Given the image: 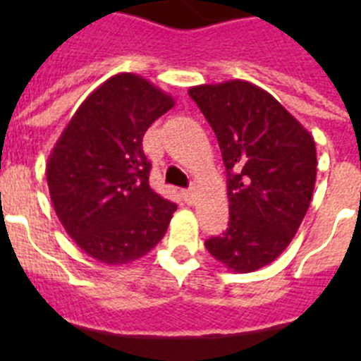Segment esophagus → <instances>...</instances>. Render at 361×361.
<instances>
[{
  "label": "esophagus",
  "mask_w": 361,
  "mask_h": 361,
  "mask_svg": "<svg viewBox=\"0 0 361 361\" xmlns=\"http://www.w3.org/2000/svg\"><path fill=\"white\" fill-rule=\"evenodd\" d=\"M183 195H184V200H186L188 204H195V200H197V190H195V188L184 190Z\"/></svg>",
  "instance_id": "34e87169"
}]
</instances>
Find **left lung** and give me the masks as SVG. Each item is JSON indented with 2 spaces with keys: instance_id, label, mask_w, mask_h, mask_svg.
<instances>
[{
  "instance_id": "8db88e82",
  "label": "left lung",
  "mask_w": 361,
  "mask_h": 361,
  "mask_svg": "<svg viewBox=\"0 0 361 361\" xmlns=\"http://www.w3.org/2000/svg\"><path fill=\"white\" fill-rule=\"evenodd\" d=\"M228 171L229 228L206 250L235 273L280 257L298 231L317 183L311 133L269 92L242 79L191 86Z\"/></svg>"
}]
</instances>
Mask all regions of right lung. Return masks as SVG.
Instances as JSON below:
<instances>
[{
    "label": "right lung",
    "instance_id": "1",
    "mask_svg": "<svg viewBox=\"0 0 361 361\" xmlns=\"http://www.w3.org/2000/svg\"><path fill=\"white\" fill-rule=\"evenodd\" d=\"M173 104L141 75H111L82 101L50 152L47 183L57 219L99 262H133L164 237L177 206L149 188L142 137Z\"/></svg>",
    "mask_w": 361,
    "mask_h": 361
}]
</instances>
